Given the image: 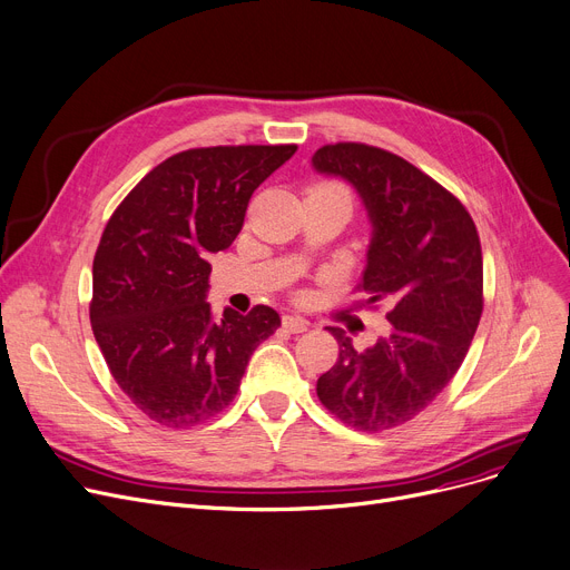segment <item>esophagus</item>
I'll return each instance as SVG.
<instances>
[{"instance_id":"obj_1","label":"esophagus","mask_w":570,"mask_h":570,"mask_svg":"<svg viewBox=\"0 0 570 570\" xmlns=\"http://www.w3.org/2000/svg\"><path fill=\"white\" fill-rule=\"evenodd\" d=\"M282 324H284V328L291 331V333H305L307 326H309L307 318H303V316H298V314H284Z\"/></svg>"}]
</instances>
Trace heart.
Returning a JSON list of instances; mask_svg holds the SVG:
<instances>
[{
	"mask_svg": "<svg viewBox=\"0 0 570 570\" xmlns=\"http://www.w3.org/2000/svg\"><path fill=\"white\" fill-rule=\"evenodd\" d=\"M314 188H331V190H344L340 184H318V186H314ZM346 193V190H344Z\"/></svg>",
	"mask_w": 570,
	"mask_h": 570,
	"instance_id": "heart-1",
	"label": "heart"
}]
</instances>
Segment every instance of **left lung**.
<instances>
[{
    "label": "left lung",
    "mask_w": 570,
    "mask_h": 570,
    "mask_svg": "<svg viewBox=\"0 0 570 570\" xmlns=\"http://www.w3.org/2000/svg\"><path fill=\"white\" fill-rule=\"evenodd\" d=\"M318 175L350 181L373 237L361 291L386 301L391 331L356 352L328 328L340 356L316 395L340 422L377 433L422 414L461 367L482 316V249L473 218L422 169L384 148L340 141L312 156Z\"/></svg>",
    "instance_id": "1"
}]
</instances>
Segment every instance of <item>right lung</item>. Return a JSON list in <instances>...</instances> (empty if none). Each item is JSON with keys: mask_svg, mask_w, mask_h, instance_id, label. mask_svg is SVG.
I'll use <instances>...</instances> for the list:
<instances>
[{"mask_svg": "<svg viewBox=\"0 0 570 570\" xmlns=\"http://www.w3.org/2000/svg\"><path fill=\"white\" fill-rule=\"evenodd\" d=\"M295 144L190 148L163 160L111 214L92 261L90 324L122 393L188 429L226 410L256 346L282 326L256 305L214 318L209 254L242 230L254 190Z\"/></svg>", "mask_w": 570, "mask_h": 570, "instance_id": "add662e5", "label": "right lung"}]
</instances>
